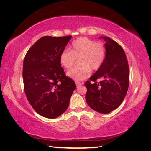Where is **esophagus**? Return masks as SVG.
<instances>
[{"label":"esophagus","instance_id":"esophagus-1","mask_svg":"<svg viewBox=\"0 0 151 151\" xmlns=\"http://www.w3.org/2000/svg\"><path fill=\"white\" fill-rule=\"evenodd\" d=\"M76 85H77V87H78L79 86V85H81V83H79V82H76Z\"/></svg>","mask_w":151,"mask_h":151}]
</instances>
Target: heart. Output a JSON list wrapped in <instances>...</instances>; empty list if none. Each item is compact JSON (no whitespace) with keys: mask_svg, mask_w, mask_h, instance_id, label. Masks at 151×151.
Wrapping results in <instances>:
<instances>
[{"mask_svg":"<svg viewBox=\"0 0 151 151\" xmlns=\"http://www.w3.org/2000/svg\"><path fill=\"white\" fill-rule=\"evenodd\" d=\"M106 50L101 42L86 37L77 39L72 42L70 51L64 50L60 55V63L65 69L68 70L79 59L78 67L73 68L66 75L76 82L87 79L91 75V69L96 70L103 64Z\"/></svg>","mask_w":151,"mask_h":151,"instance_id":"obj_1","label":"heart"}]
</instances>
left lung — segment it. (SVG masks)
Wrapping results in <instances>:
<instances>
[{
    "label": "left lung",
    "mask_w": 151,
    "mask_h": 151,
    "mask_svg": "<svg viewBox=\"0 0 151 151\" xmlns=\"http://www.w3.org/2000/svg\"><path fill=\"white\" fill-rule=\"evenodd\" d=\"M99 39L105 41L106 56L100 68L85 83L87 89L85 99L96 112L109 114L120 106L126 95L129 70L120 45L107 37L101 36Z\"/></svg>",
    "instance_id": "left-lung-1"
}]
</instances>
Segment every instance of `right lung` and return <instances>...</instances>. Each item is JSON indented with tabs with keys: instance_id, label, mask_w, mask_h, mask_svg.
I'll list each match as a JSON object with an SVG mask.
<instances>
[{
	"instance_id": "obj_1",
	"label": "right lung",
	"mask_w": 151,
	"mask_h": 151,
	"mask_svg": "<svg viewBox=\"0 0 151 151\" xmlns=\"http://www.w3.org/2000/svg\"><path fill=\"white\" fill-rule=\"evenodd\" d=\"M72 36L39 39L25 56L23 65L24 91L35 112L43 117L56 118L66 112L76 89L72 79L65 76L60 55Z\"/></svg>"
}]
</instances>
